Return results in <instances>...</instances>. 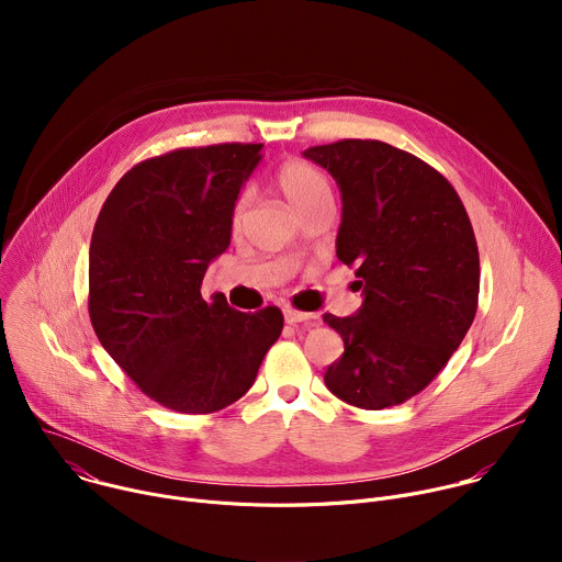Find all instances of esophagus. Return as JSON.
Segmentation results:
<instances>
[{"mask_svg": "<svg viewBox=\"0 0 562 562\" xmlns=\"http://www.w3.org/2000/svg\"><path fill=\"white\" fill-rule=\"evenodd\" d=\"M313 313H302V311H295V308H284V319L286 325H313Z\"/></svg>", "mask_w": 562, "mask_h": 562, "instance_id": "esophagus-1", "label": "esophagus"}]
</instances>
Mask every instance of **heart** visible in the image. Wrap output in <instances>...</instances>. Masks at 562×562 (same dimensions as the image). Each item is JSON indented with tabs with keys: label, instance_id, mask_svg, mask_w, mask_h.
Masks as SVG:
<instances>
[{
	"label": "heart",
	"instance_id": "b5f03b06",
	"mask_svg": "<svg viewBox=\"0 0 562 562\" xmlns=\"http://www.w3.org/2000/svg\"><path fill=\"white\" fill-rule=\"evenodd\" d=\"M276 184L297 215H302L317 202L331 200V189L325 173L315 169L313 165L304 162V159H286V162H282L276 171ZM245 211H247V195H239L231 211V222L235 226L243 222Z\"/></svg>",
	"mask_w": 562,
	"mask_h": 562
}]
</instances>
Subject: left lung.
Returning a JSON list of instances; mask_svg holds the SVG:
<instances>
[{
  "mask_svg": "<svg viewBox=\"0 0 562 562\" xmlns=\"http://www.w3.org/2000/svg\"><path fill=\"white\" fill-rule=\"evenodd\" d=\"M342 193L336 256L356 269V315H325L345 353L325 373L334 395L360 409L403 405L449 362L467 336L480 260L456 189L420 157L378 139L304 150Z\"/></svg>",
  "mask_w": 562,
  "mask_h": 562,
  "instance_id": "1",
  "label": "left lung"
}]
</instances>
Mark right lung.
Wrapping results in <instances>:
<instances>
[{
	"label": "right lung",
	"instance_id": "obj_1",
	"mask_svg": "<svg viewBox=\"0 0 562 562\" xmlns=\"http://www.w3.org/2000/svg\"><path fill=\"white\" fill-rule=\"evenodd\" d=\"M262 144L178 148L135 165L106 198L89 251V313L109 356L155 403L213 414L243 397L280 338L278 306L202 297Z\"/></svg>",
	"mask_w": 562,
	"mask_h": 562
}]
</instances>
